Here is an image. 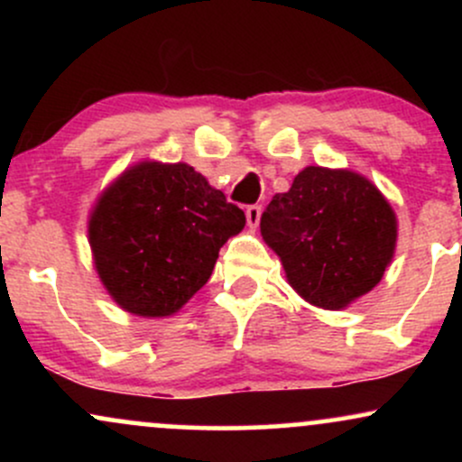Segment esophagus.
<instances>
[{"label": "esophagus", "mask_w": 462, "mask_h": 462, "mask_svg": "<svg viewBox=\"0 0 462 462\" xmlns=\"http://www.w3.org/2000/svg\"><path fill=\"white\" fill-rule=\"evenodd\" d=\"M261 206H247L245 210V217H247V226L249 227H256L258 224H261Z\"/></svg>", "instance_id": "esophagus-1"}]
</instances>
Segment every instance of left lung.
I'll return each instance as SVG.
<instances>
[{
	"label": "left lung",
	"instance_id": "1",
	"mask_svg": "<svg viewBox=\"0 0 462 462\" xmlns=\"http://www.w3.org/2000/svg\"><path fill=\"white\" fill-rule=\"evenodd\" d=\"M261 235L301 298L341 310L383 280L395 254L397 219L360 173L306 167L269 201Z\"/></svg>",
	"mask_w": 462,
	"mask_h": 462
}]
</instances>
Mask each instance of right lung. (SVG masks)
<instances>
[{
	"instance_id": "obj_1",
	"label": "right lung",
	"mask_w": 462,
	"mask_h": 462,
	"mask_svg": "<svg viewBox=\"0 0 462 462\" xmlns=\"http://www.w3.org/2000/svg\"><path fill=\"white\" fill-rule=\"evenodd\" d=\"M245 213L187 162L143 161L95 201L88 243L99 280L132 315L169 317L208 282Z\"/></svg>"
}]
</instances>
